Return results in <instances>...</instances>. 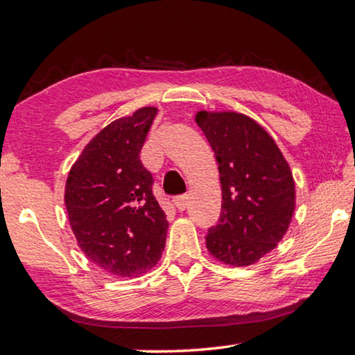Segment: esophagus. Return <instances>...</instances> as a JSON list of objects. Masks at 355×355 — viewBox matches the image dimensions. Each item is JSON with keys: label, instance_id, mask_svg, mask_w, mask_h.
<instances>
[{"label": "esophagus", "instance_id": "1", "mask_svg": "<svg viewBox=\"0 0 355 355\" xmlns=\"http://www.w3.org/2000/svg\"><path fill=\"white\" fill-rule=\"evenodd\" d=\"M188 202H189L188 194H180L175 197V199H173V203H175V207L180 209V211H183V209L188 207Z\"/></svg>", "mask_w": 355, "mask_h": 355}]
</instances>
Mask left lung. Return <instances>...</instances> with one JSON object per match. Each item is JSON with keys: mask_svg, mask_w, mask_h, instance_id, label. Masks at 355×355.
Masks as SVG:
<instances>
[{"mask_svg": "<svg viewBox=\"0 0 355 355\" xmlns=\"http://www.w3.org/2000/svg\"><path fill=\"white\" fill-rule=\"evenodd\" d=\"M219 164L222 205L207 248L232 266H249L271 252L294 213L290 166L255 120L236 112H197Z\"/></svg>", "mask_w": 355, "mask_h": 355, "instance_id": "left-lung-1", "label": "left lung"}]
</instances>
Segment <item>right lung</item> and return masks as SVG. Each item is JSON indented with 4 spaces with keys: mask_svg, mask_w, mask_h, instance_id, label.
I'll return each mask as SVG.
<instances>
[{
    "mask_svg": "<svg viewBox=\"0 0 355 355\" xmlns=\"http://www.w3.org/2000/svg\"><path fill=\"white\" fill-rule=\"evenodd\" d=\"M158 110L114 120L84 147L65 184V207L89 260L119 277H137L164 250L166 213L141 150Z\"/></svg>",
    "mask_w": 355,
    "mask_h": 355,
    "instance_id": "add662e5",
    "label": "right lung"
}]
</instances>
